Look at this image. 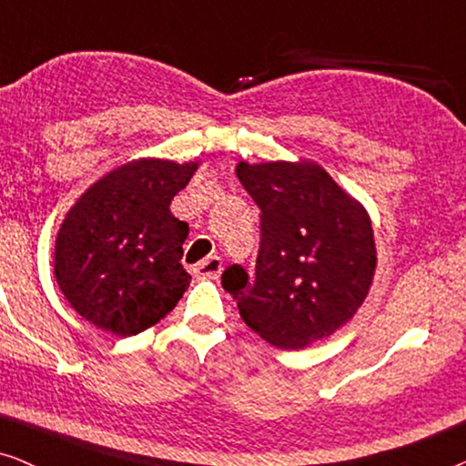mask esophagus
<instances>
[{"label":"esophagus","instance_id":"esophagus-1","mask_svg":"<svg viewBox=\"0 0 466 466\" xmlns=\"http://www.w3.org/2000/svg\"><path fill=\"white\" fill-rule=\"evenodd\" d=\"M195 273L203 279H218L222 273V258L220 257H209L201 260L199 265L195 267Z\"/></svg>","mask_w":466,"mask_h":466}]
</instances>
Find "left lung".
I'll return each instance as SVG.
<instances>
[{
	"label": "left lung",
	"mask_w": 466,
	"mask_h": 466,
	"mask_svg": "<svg viewBox=\"0 0 466 466\" xmlns=\"http://www.w3.org/2000/svg\"><path fill=\"white\" fill-rule=\"evenodd\" d=\"M260 208L257 278L222 273L239 316L267 343L301 350L352 320L373 284L378 250L365 206L308 158L235 167Z\"/></svg>",
	"instance_id": "8db88e82"
}]
</instances>
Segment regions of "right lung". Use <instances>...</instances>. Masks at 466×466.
Masks as SVG:
<instances>
[{
  "mask_svg": "<svg viewBox=\"0 0 466 466\" xmlns=\"http://www.w3.org/2000/svg\"><path fill=\"white\" fill-rule=\"evenodd\" d=\"M197 167L199 161L136 158L69 208L55 241V278L85 320L129 337L176 308L190 284L180 263L188 225L169 206Z\"/></svg>",
  "mask_w": 466,
  "mask_h": 466,
  "instance_id": "obj_1",
  "label": "right lung"
}]
</instances>
